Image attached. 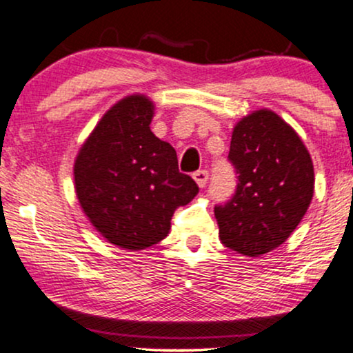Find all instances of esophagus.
I'll use <instances>...</instances> for the list:
<instances>
[{
	"mask_svg": "<svg viewBox=\"0 0 353 353\" xmlns=\"http://www.w3.org/2000/svg\"><path fill=\"white\" fill-rule=\"evenodd\" d=\"M192 177H194V181H196V184L199 185V188L202 189V188H205V184H208L209 172H208V171H204V169H202V171L194 172V174H192Z\"/></svg>",
	"mask_w": 353,
	"mask_h": 353,
	"instance_id": "esophagus-1",
	"label": "esophagus"
}]
</instances>
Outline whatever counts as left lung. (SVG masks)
<instances>
[{"mask_svg":"<svg viewBox=\"0 0 353 353\" xmlns=\"http://www.w3.org/2000/svg\"><path fill=\"white\" fill-rule=\"evenodd\" d=\"M229 161L237 190L216 205L219 239L245 257L277 249L297 229L314 197V164L301 136L270 109L234 125Z\"/></svg>","mask_w":353,"mask_h":353,"instance_id":"8db88e82","label":"left lung"}]
</instances>
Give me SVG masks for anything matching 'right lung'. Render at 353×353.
Returning <instances> with one entry per match:
<instances>
[{"label":"right lung","instance_id":"add662e5","mask_svg":"<svg viewBox=\"0 0 353 353\" xmlns=\"http://www.w3.org/2000/svg\"><path fill=\"white\" fill-rule=\"evenodd\" d=\"M154 103L144 94L117 101L74 159V190L84 216L109 244L144 250L169 234L174 210L199 188L179 172L177 154L154 136Z\"/></svg>","mask_w":353,"mask_h":353}]
</instances>
